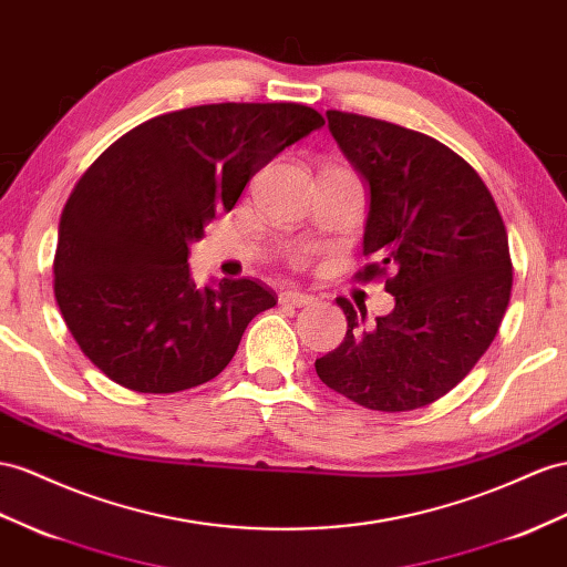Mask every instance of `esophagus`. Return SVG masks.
<instances>
[{
  "instance_id": "34e87169",
  "label": "esophagus",
  "mask_w": 567,
  "mask_h": 567,
  "mask_svg": "<svg viewBox=\"0 0 567 567\" xmlns=\"http://www.w3.org/2000/svg\"><path fill=\"white\" fill-rule=\"evenodd\" d=\"M280 301L282 303H292V307H307V303L313 301L311 295H303V292H297V289H287V292L280 295Z\"/></svg>"
}]
</instances>
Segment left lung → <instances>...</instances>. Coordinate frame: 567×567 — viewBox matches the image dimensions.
<instances>
[{"label":"left lung","mask_w":567,"mask_h":567,"mask_svg":"<svg viewBox=\"0 0 567 567\" xmlns=\"http://www.w3.org/2000/svg\"><path fill=\"white\" fill-rule=\"evenodd\" d=\"M328 128L369 186L359 272H390L395 309L367 328V309L347 316L340 347L316 373L361 408L410 412L453 390L488 350L511 301L507 231L491 192L435 138L361 114L328 110Z\"/></svg>","instance_id":"8db88e82"}]
</instances>
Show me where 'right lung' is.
Returning <instances> with one entry per match:
<instances>
[{
  "mask_svg": "<svg viewBox=\"0 0 567 567\" xmlns=\"http://www.w3.org/2000/svg\"><path fill=\"white\" fill-rule=\"evenodd\" d=\"M326 122L307 105L223 103L143 122L85 169L62 210L54 297L83 354L136 393L215 379L275 307L256 280L196 287L188 244L254 174Z\"/></svg>",
  "mask_w": 567,
  "mask_h": 567,
  "instance_id": "right-lung-1",
  "label": "right lung"
}]
</instances>
